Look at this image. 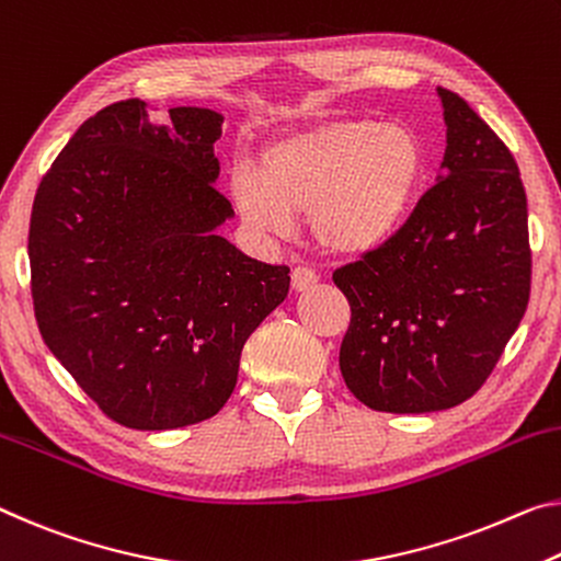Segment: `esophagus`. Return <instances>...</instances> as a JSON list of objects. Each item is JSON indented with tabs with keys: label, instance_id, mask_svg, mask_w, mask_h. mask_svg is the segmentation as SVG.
<instances>
[{
	"label": "esophagus",
	"instance_id": "obj_1",
	"mask_svg": "<svg viewBox=\"0 0 561 561\" xmlns=\"http://www.w3.org/2000/svg\"><path fill=\"white\" fill-rule=\"evenodd\" d=\"M317 282H319V274L312 270V266H295V272H291V287L297 291L312 289Z\"/></svg>",
	"mask_w": 561,
	"mask_h": 561
}]
</instances>
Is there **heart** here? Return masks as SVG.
Here are the masks:
<instances>
[{
	"label": "heart",
	"instance_id": "1",
	"mask_svg": "<svg viewBox=\"0 0 561 561\" xmlns=\"http://www.w3.org/2000/svg\"><path fill=\"white\" fill-rule=\"evenodd\" d=\"M424 174V147L402 124L334 119L272 139L256 169L229 174V197L249 227L289 234L309 211L317 242L362 254L392 237L412 209Z\"/></svg>",
	"mask_w": 561,
	"mask_h": 561
}]
</instances>
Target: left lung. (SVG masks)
Masks as SVG:
<instances>
[{"mask_svg":"<svg viewBox=\"0 0 561 561\" xmlns=\"http://www.w3.org/2000/svg\"><path fill=\"white\" fill-rule=\"evenodd\" d=\"M437 92L447 122L442 180L385 244L332 274L352 309L342 377L377 412L465 402L492 375L529 305L519 167L459 94Z\"/></svg>","mask_w":561,"mask_h":561,"instance_id":"left-lung-1","label":"left lung"}]
</instances>
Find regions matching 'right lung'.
I'll return each mask as SVG.
<instances>
[{
	"instance_id": "obj_1",
	"label": "right lung",
	"mask_w": 561,
	"mask_h": 561,
	"mask_svg": "<svg viewBox=\"0 0 561 561\" xmlns=\"http://www.w3.org/2000/svg\"><path fill=\"white\" fill-rule=\"evenodd\" d=\"M225 117L141 100L104 106L42 176L30 219L42 340L84 394L129 430H176L232 397L249 334L289 291L217 234L234 215L215 190Z\"/></svg>"
}]
</instances>
